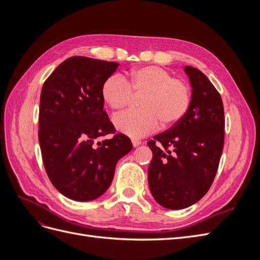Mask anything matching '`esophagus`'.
<instances>
[{"mask_svg":"<svg viewBox=\"0 0 260 260\" xmlns=\"http://www.w3.org/2000/svg\"><path fill=\"white\" fill-rule=\"evenodd\" d=\"M141 143H142V142H141V141L136 140V139H132V144H133V146H135V147L141 145Z\"/></svg>","mask_w":260,"mask_h":260,"instance_id":"1","label":"esophagus"}]
</instances>
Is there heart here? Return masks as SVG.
I'll return each mask as SVG.
<instances>
[{"mask_svg":"<svg viewBox=\"0 0 260 260\" xmlns=\"http://www.w3.org/2000/svg\"><path fill=\"white\" fill-rule=\"evenodd\" d=\"M132 94H142L139 111H127L114 117L118 131L139 139L160 125L171 128L183 119L191 105L188 85L158 66L132 69L122 79L111 76L102 84L101 95L113 111H120L129 104Z\"/></svg>","mask_w":260,"mask_h":260,"instance_id":"obj_1","label":"heart"}]
</instances>
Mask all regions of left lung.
<instances>
[{"label": "left lung", "instance_id": "obj_1", "mask_svg": "<svg viewBox=\"0 0 260 260\" xmlns=\"http://www.w3.org/2000/svg\"><path fill=\"white\" fill-rule=\"evenodd\" d=\"M184 72L192 88L191 105L183 119L147 142L153 152L148 186L165 208L182 209L205 195L217 174L224 142L221 96L195 67Z\"/></svg>", "mask_w": 260, "mask_h": 260}]
</instances>
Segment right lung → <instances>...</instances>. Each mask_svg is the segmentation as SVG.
Returning a JSON list of instances; mask_svg holds the SVG:
<instances>
[{"mask_svg": "<svg viewBox=\"0 0 260 260\" xmlns=\"http://www.w3.org/2000/svg\"><path fill=\"white\" fill-rule=\"evenodd\" d=\"M118 62L74 56L45 80L39 111V142L52 184L66 198L88 202L106 192L116 164L132 149L130 139L117 133L95 144L115 128L101 95L103 82Z\"/></svg>", "mask_w": 260, "mask_h": 260, "instance_id": "right-lung-1", "label": "right lung"}]
</instances>
